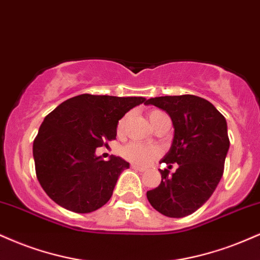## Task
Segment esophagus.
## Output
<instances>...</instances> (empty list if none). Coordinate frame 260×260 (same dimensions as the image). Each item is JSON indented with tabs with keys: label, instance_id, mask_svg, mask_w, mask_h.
<instances>
[{
	"label": "esophagus",
	"instance_id": "34e87169",
	"mask_svg": "<svg viewBox=\"0 0 260 260\" xmlns=\"http://www.w3.org/2000/svg\"><path fill=\"white\" fill-rule=\"evenodd\" d=\"M131 167H132L133 170H136V171H139V172H145V171H146V168H144V167H140V166H138V165H134V164L131 165Z\"/></svg>",
	"mask_w": 260,
	"mask_h": 260
}]
</instances>
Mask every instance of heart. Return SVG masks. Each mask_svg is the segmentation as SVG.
Listing matches in <instances>:
<instances>
[{"mask_svg":"<svg viewBox=\"0 0 260 260\" xmlns=\"http://www.w3.org/2000/svg\"><path fill=\"white\" fill-rule=\"evenodd\" d=\"M162 115H166L164 111L161 110H151L149 112V118L151 121L152 126L157 120L158 117L162 116ZM127 120H128V115H126L124 117H122L117 123V133L122 134L124 132L127 126ZM122 156L128 161L133 162L136 165H140V166H145L149 165L150 162L154 161L156 157H158L161 154V150L155 145H145V144H140V143H131L128 145L124 146L121 151Z\"/></svg>","mask_w":260,"mask_h":260,"instance_id":"heart-1","label":"heart"}]
</instances>
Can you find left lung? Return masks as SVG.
Instances as JSON below:
<instances>
[{"instance_id":"left-lung-1","label":"left lung","mask_w":260,"mask_h":260,"mask_svg":"<svg viewBox=\"0 0 260 260\" xmlns=\"http://www.w3.org/2000/svg\"><path fill=\"white\" fill-rule=\"evenodd\" d=\"M145 104L170 115L174 137L162 162L178 164L172 176L160 170L161 184L146 198L166 217H186L211 198L223 176L230 146L226 120L208 100L191 94L156 96Z\"/></svg>"}]
</instances>
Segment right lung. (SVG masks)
Returning a JSON list of instances; mask_svg holds the SVG:
<instances>
[{"instance_id": "right-lung-1", "label": "right lung", "mask_w": 260, "mask_h": 260, "mask_svg": "<svg viewBox=\"0 0 260 260\" xmlns=\"http://www.w3.org/2000/svg\"><path fill=\"white\" fill-rule=\"evenodd\" d=\"M143 103V96L81 94L47 115L32 154L37 179L53 201L75 213H90L110 200L129 164L114 155L102 160L95 149L116 138L118 120Z\"/></svg>"}]
</instances>
